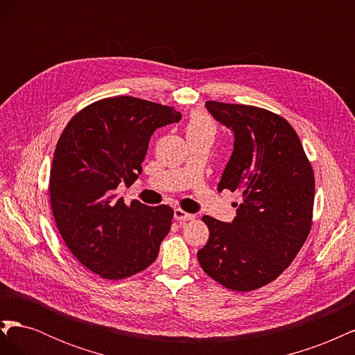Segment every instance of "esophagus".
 I'll return each instance as SVG.
<instances>
[{
  "label": "esophagus",
  "mask_w": 355,
  "mask_h": 355,
  "mask_svg": "<svg viewBox=\"0 0 355 355\" xmlns=\"http://www.w3.org/2000/svg\"><path fill=\"white\" fill-rule=\"evenodd\" d=\"M173 216H175V219H176L178 222H180V223H184V222H187V220H192V219L196 218L194 214L187 213V211L180 210V209H176V210L173 211Z\"/></svg>",
  "instance_id": "34e87169"
}]
</instances>
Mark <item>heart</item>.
<instances>
[{
	"label": "heart",
	"instance_id": "1",
	"mask_svg": "<svg viewBox=\"0 0 355 355\" xmlns=\"http://www.w3.org/2000/svg\"><path fill=\"white\" fill-rule=\"evenodd\" d=\"M188 132H214V124L209 118V115L202 112H196L191 116L188 124Z\"/></svg>",
	"mask_w": 355,
	"mask_h": 355
}]
</instances>
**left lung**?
<instances>
[{"instance_id":"left-lung-1","label":"left lung","mask_w":355,"mask_h":355,"mask_svg":"<svg viewBox=\"0 0 355 355\" xmlns=\"http://www.w3.org/2000/svg\"><path fill=\"white\" fill-rule=\"evenodd\" d=\"M234 135V151L219 191H241L232 222L202 216L207 244L197 252L207 275L237 292L280 275L304 245L313 220L314 173L293 127L250 105L206 102Z\"/></svg>"}]
</instances>
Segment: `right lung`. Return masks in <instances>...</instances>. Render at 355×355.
<instances>
[{
  "label": "right lung",
  "instance_id": "right-lung-1",
  "mask_svg": "<svg viewBox=\"0 0 355 355\" xmlns=\"http://www.w3.org/2000/svg\"><path fill=\"white\" fill-rule=\"evenodd\" d=\"M170 106L132 96L94 102L60 135L50 170V201L68 249L94 274L121 280L151 265L171 227L173 210L116 198L142 173L149 139L179 123Z\"/></svg>",
  "mask_w": 355,
  "mask_h": 355
}]
</instances>
